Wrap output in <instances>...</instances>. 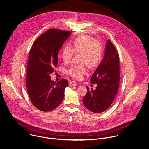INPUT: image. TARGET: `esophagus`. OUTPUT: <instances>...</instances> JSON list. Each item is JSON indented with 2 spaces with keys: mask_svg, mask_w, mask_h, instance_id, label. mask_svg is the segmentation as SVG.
<instances>
[{
  "mask_svg": "<svg viewBox=\"0 0 149 149\" xmlns=\"http://www.w3.org/2000/svg\"><path fill=\"white\" fill-rule=\"evenodd\" d=\"M77 85V82H76L75 81H71L70 82V83H69V85H70V86H71V87L75 86H76Z\"/></svg>",
  "mask_w": 149,
  "mask_h": 149,
  "instance_id": "esophagus-1",
  "label": "esophagus"
}]
</instances>
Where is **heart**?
<instances>
[{
    "instance_id": "obj_1",
    "label": "heart",
    "mask_w": 149,
    "mask_h": 149,
    "mask_svg": "<svg viewBox=\"0 0 149 149\" xmlns=\"http://www.w3.org/2000/svg\"><path fill=\"white\" fill-rule=\"evenodd\" d=\"M74 52L81 53V62L85 63L89 68L97 65L102 59L103 48L100 43L89 35H82L73 42L72 48L65 46L62 50V58L65 63L71 61ZM85 65H72L67 70V73L77 79H80L86 73Z\"/></svg>"
}]
</instances>
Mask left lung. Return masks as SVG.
I'll use <instances>...</instances> for the list:
<instances>
[{"label": "left lung", "mask_w": 149, "mask_h": 149, "mask_svg": "<svg viewBox=\"0 0 149 149\" xmlns=\"http://www.w3.org/2000/svg\"><path fill=\"white\" fill-rule=\"evenodd\" d=\"M90 81L97 86L95 90L86 87L87 93L83 99V103L93 113H102L113 103L120 84L119 56L110 39L106 42L103 58Z\"/></svg>", "instance_id": "left-lung-1"}]
</instances>
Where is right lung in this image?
I'll return each mask as SVG.
<instances>
[{"instance_id": "right-lung-1", "label": "right lung", "mask_w": 149, "mask_h": 149, "mask_svg": "<svg viewBox=\"0 0 149 149\" xmlns=\"http://www.w3.org/2000/svg\"><path fill=\"white\" fill-rule=\"evenodd\" d=\"M71 33L58 29H50L34 42L29 53L26 85L33 105L42 111L56 109L63 100L66 79L57 82L51 80L50 74L58 64V53Z\"/></svg>"}]
</instances>
